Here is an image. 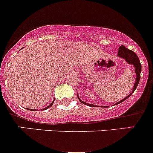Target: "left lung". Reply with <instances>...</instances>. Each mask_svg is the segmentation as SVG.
Listing matches in <instances>:
<instances>
[{
  "label": "left lung",
  "instance_id": "obj_1",
  "mask_svg": "<svg viewBox=\"0 0 153 153\" xmlns=\"http://www.w3.org/2000/svg\"><path fill=\"white\" fill-rule=\"evenodd\" d=\"M118 56L119 57V58H124L125 61H126V63L131 64V65H132L134 67H135V75H136V77H135V84H134V87L133 89H132V92H130V94L128 95L126 97H125L124 99L121 100V101H119L118 102H117L116 104H115V105L121 104V102H123V101H124L125 100L127 99V98H129L132 93H133L134 91L135 90V89H136L137 86L138 85V83H139V81H140V78H141V63H140V61L139 59H138V56H137V55L133 52V51L130 50V49L125 47L124 46L121 45V47H119V48H118ZM77 96H78V100H79L82 104H85V105H87L89 106H93V107H98H98H100V106H101L94 105V104H88V103L84 102V101H83L82 100L79 98L78 95H77ZM102 106L103 107H106L105 106ZM106 107H107V106H106Z\"/></svg>",
  "mask_w": 153,
  "mask_h": 153
}]
</instances>
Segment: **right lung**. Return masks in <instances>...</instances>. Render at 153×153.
<instances>
[{"label": "right lung", "mask_w": 153, "mask_h": 153, "mask_svg": "<svg viewBox=\"0 0 153 153\" xmlns=\"http://www.w3.org/2000/svg\"><path fill=\"white\" fill-rule=\"evenodd\" d=\"M23 48H24V47H23ZM23 48H22V49H23ZM54 101H55V100H54ZM54 101H52V104H49V105L48 106H47V107H45V108H44V109H41V110H45V109H48V108H49V107H50V106H52V104H53V103H54ZM27 109H29V110H31V111H35V110H37V109H28V108H27Z\"/></svg>", "instance_id": "right-lung-1"}]
</instances>
